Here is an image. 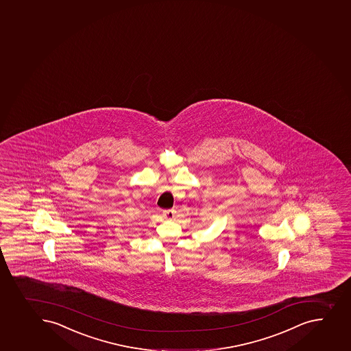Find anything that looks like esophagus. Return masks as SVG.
I'll return each instance as SVG.
<instances>
[{
  "mask_svg": "<svg viewBox=\"0 0 351 351\" xmlns=\"http://www.w3.org/2000/svg\"><path fill=\"white\" fill-rule=\"evenodd\" d=\"M162 215L165 219H171L175 215V212H173V209H168V210H163Z\"/></svg>",
  "mask_w": 351,
  "mask_h": 351,
  "instance_id": "1",
  "label": "esophagus"
}]
</instances>
